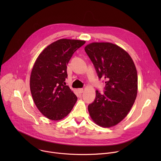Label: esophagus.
<instances>
[{
    "label": "esophagus",
    "instance_id": "34e87169",
    "mask_svg": "<svg viewBox=\"0 0 161 161\" xmlns=\"http://www.w3.org/2000/svg\"><path fill=\"white\" fill-rule=\"evenodd\" d=\"M83 88H78V92L80 93V94H82L83 92Z\"/></svg>",
    "mask_w": 161,
    "mask_h": 161
}]
</instances>
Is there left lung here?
<instances>
[{"label": "left lung", "instance_id": "left-lung-1", "mask_svg": "<svg viewBox=\"0 0 161 161\" xmlns=\"http://www.w3.org/2000/svg\"><path fill=\"white\" fill-rule=\"evenodd\" d=\"M85 50L99 78L106 80L104 94L96 90L94 101L88 106L90 116L101 127H113L127 115L136 100L137 74L135 64L125 50L111 42H92Z\"/></svg>", "mask_w": 161, "mask_h": 161}]
</instances>
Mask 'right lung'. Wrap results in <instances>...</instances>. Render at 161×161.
Returning <instances> with one entry per match:
<instances>
[{
    "mask_svg": "<svg viewBox=\"0 0 161 161\" xmlns=\"http://www.w3.org/2000/svg\"><path fill=\"white\" fill-rule=\"evenodd\" d=\"M85 41L61 39L45 48L31 74L30 88L39 111L47 119L60 120L71 112L77 97L65 85L67 65Z\"/></svg>",
    "mask_w": 161,
    "mask_h": 161,
    "instance_id": "obj_1",
    "label": "right lung"
}]
</instances>
